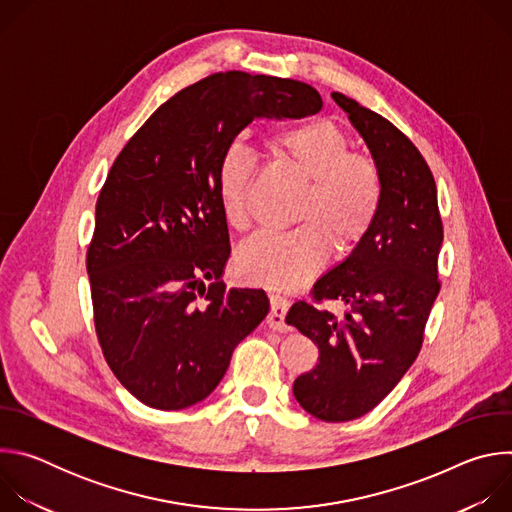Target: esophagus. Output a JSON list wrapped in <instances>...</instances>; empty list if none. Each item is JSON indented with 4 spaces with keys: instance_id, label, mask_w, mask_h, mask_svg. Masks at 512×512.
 Instances as JSON below:
<instances>
[{
    "instance_id": "obj_1",
    "label": "esophagus",
    "mask_w": 512,
    "mask_h": 512,
    "mask_svg": "<svg viewBox=\"0 0 512 512\" xmlns=\"http://www.w3.org/2000/svg\"><path fill=\"white\" fill-rule=\"evenodd\" d=\"M269 304H271V310H269V316H267L269 328H273V330H277V332L287 330L285 314H287V310H289V300H285L283 296L271 294V296H269Z\"/></svg>"
}]
</instances>
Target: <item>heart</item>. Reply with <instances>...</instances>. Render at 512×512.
<instances>
[{
  "mask_svg": "<svg viewBox=\"0 0 512 512\" xmlns=\"http://www.w3.org/2000/svg\"><path fill=\"white\" fill-rule=\"evenodd\" d=\"M267 150L304 182L294 210L300 225L285 233H261L241 245L235 269L249 283L294 289L324 265L330 247L346 255L371 235L385 182L379 162L367 152L350 150L348 135L328 119L273 133ZM255 172L253 154L241 143H231L218 160V202L225 221L237 231L251 223Z\"/></svg>",
  "mask_w": 512,
  "mask_h": 512,
  "instance_id": "b5f03b06",
  "label": "heart"
}]
</instances>
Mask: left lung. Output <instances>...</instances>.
<instances>
[{"label": "left lung", "instance_id": "8db88e82", "mask_svg": "<svg viewBox=\"0 0 512 512\" xmlns=\"http://www.w3.org/2000/svg\"><path fill=\"white\" fill-rule=\"evenodd\" d=\"M332 99L367 141L385 182L371 235L312 289L316 304L340 300L344 320L308 302L285 322L318 346V364L294 381L298 403L314 417L342 423L373 411L417 358L431 306L440 294L437 255L444 225L433 174L391 121L342 93Z\"/></svg>", "mask_w": 512, "mask_h": 512}]
</instances>
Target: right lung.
Returning <instances> with one entry per match:
<instances>
[{"label": "right lung", "mask_w": 512, "mask_h": 512, "mask_svg": "<svg viewBox=\"0 0 512 512\" xmlns=\"http://www.w3.org/2000/svg\"><path fill=\"white\" fill-rule=\"evenodd\" d=\"M320 109L306 83L216 72L158 107L113 162L87 273L103 356L143 405L178 411L206 399L269 312L263 289L221 281L231 243L218 160L253 119Z\"/></svg>", "instance_id": "add662e5"}]
</instances>
